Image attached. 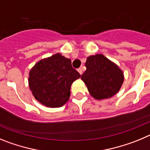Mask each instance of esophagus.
I'll return each instance as SVG.
<instances>
[{"mask_svg": "<svg viewBox=\"0 0 150 150\" xmlns=\"http://www.w3.org/2000/svg\"><path fill=\"white\" fill-rule=\"evenodd\" d=\"M78 71V72H79V74H80V75H82V74H83V69L82 68H79L77 70Z\"/></svg>", "mask_w": 150, "mask_h": 150, "instance_id": "obj_1", "label": "esophagus"}]
</instances>
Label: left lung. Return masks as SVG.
<instances>
[{
    "mask_svg": "<svg viewBox=\"0 0 150 150\" xmlns=\"http://www.w3.org/2000/svg\"><path fill=\"white\" fill-rule=\"evenodd\" d=\"M86 71L81 79L96 100L110 98L119 92L124 82L120 67L102 54L90 55L85 64Z\"/></svg>",
    "mask_w": 150,
    "mask_h": 150,
    "instance_id": "1",
    "label": "left lung"
}]
</instances>
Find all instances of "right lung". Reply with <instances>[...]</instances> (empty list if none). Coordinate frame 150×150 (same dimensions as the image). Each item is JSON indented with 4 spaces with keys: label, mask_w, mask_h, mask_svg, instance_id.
<instances>
[{
    "label": "right lung",
    "mask_w": 150,
    "mask_h": 150,
    "mask_svg": "<svg viewBox=\"0 0 150 150\" xmlns=\"http://www.w3.org/2000/svg\"><path fill=\"white\" fill-rule=\"evenodd\" d=\"M28 86L35 99L48 107H60L71 95V86L80 74L71 60L60 53L40 60L30 69Z\"/></svg>",
    "instance_id": "add662e5"
}]
</instances>
